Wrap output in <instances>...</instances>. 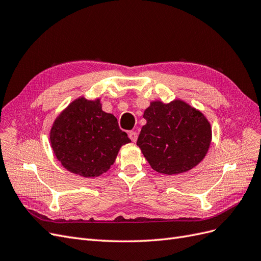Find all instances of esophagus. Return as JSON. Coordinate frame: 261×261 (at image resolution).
I'll return each mask as SVG.
<instances>
[{"instance_id": "esophagus-1", "label": "esophagus", "mask_w": 261, "mask_h": 261, "mask_svg": "<svg viewBox=\"0 0 261 261\" xmlns=\"http://www.w3.org/2000/svg\"><path fill=\"white\" fill-rule=\"evenodd\" d=\"M128 137L130 138V140L133 141V143H136V140H137V133L136 132H129L128 133Z\"/></svg>"}]
</instances>
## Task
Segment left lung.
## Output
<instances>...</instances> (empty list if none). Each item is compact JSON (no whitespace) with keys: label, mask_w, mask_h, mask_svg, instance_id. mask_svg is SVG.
<instances>
[{"label":"left lung","mask_w":261,"mask_h":261,"mask_svg":"<svg viewBox=\"0 0 261 261\" xmlns=\"http://www.w3.org/2000/svg\"><path fill=\"white\" fill-rule=\"evenodd\" d=\"M144 118L147 124L141 128L137 146L154 171L179 174L206 156L212 136L210 123L186 102L153 101L145 110Z\"/></svg>","instance_id":"left-lung-1"}]
</instances>
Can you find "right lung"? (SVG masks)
<instances>
[{
  "instance_id": "1",
  "label": "right lung",
  "mask_w": 261,
  "mask_h": 261,
  "mask_svg": "<svg viewBox=\"0 0 261 261\" xmlns=\"http://www.w3.org/2000/svg\"><path fill=\"white\" fill-rule=\"evenodd\" d=\"M57 159L69 172L96 177L114 163L120 148L130 143L116 117L102 111L100 100L73 101L54 121L50 132Z\"/></svg>"
}]
</instances>
